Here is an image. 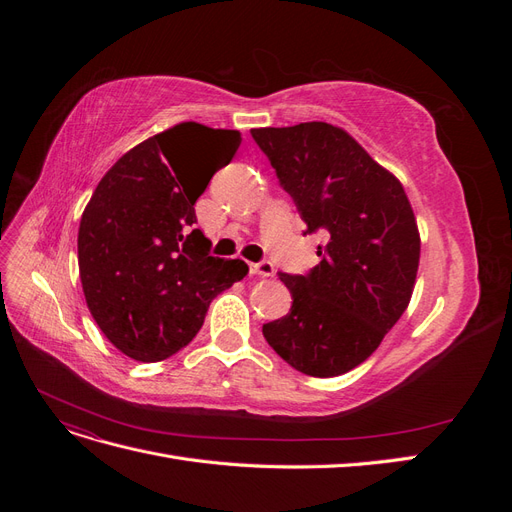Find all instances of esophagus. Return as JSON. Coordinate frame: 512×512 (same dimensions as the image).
<instances>
[{"instance_id":"obj_1","label":"esophagus","mask_w":512,"mask_h":512,"mask_svg":"<svg viewBox=\"0 0 512 512\" xmlns=\"http://www.w3.org/2000/svg\"><path fill=\"white\" fill-rule=\"evenodd\" d=\"M250 273L260 275V277H271L275 273L273 262L262 260V262H250Z\"/></svg>"}]
</instances>
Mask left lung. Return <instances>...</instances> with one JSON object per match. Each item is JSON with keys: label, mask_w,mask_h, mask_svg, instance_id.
I'll list each match as a JSON object with an SVG mask.
<instances>
[{"label": "left lung", "mask_w": 512, "mask_h": 512, "mask_svg": "<svg viewBox=\"0 0 512 512\" xmlns=\"http://www.w3.org/2000/svg\"><path fill=\"white\" fill-rule=\"evenodd\" d=\"M252 138L297 205L303 235H327L312 271L282 273L290 312L262 324V335L301 374H346L380 346L410 303L421 239L408 196L331 123L258 128Z\"/></svg>", "instance_id": "left-lung-1"}]
</instances>
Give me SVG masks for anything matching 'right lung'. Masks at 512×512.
Masks as SVG:
<instances>
[{
	"instance_id": "add662e5",
	"label": "right lung",
	"mask_w": 512,
	"mask_h": 512,
	"mask_svg": "<svg viewBox=\"0 0 512 512\" xmlns=\"http://www.w3.org/2000/svg\"><path fill=\"white\" fill-rule=\"evenodd\" d=\"M241 145L237 130L188 121L147 138L98 183L79 228L85 301L102 333L134 361L156 363L188 346L209 303L243 280V260L211 256L194 228L198 196ZM207 155V176L184 166Z\"/></svg>"
}]
</instances>
